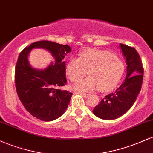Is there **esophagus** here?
Wrapping results in <instances>:
<instances>
[{
    "instance_id": "1",
    "label": "esophagus",
    "mask_w": 153,
    "mask_h": 153,
    "mask_svg": "<svg viewBox=\"0 0 153 153\" xmlns=\"http://www.w3.org/2000/svg\"><path fill=\"white\" fill-rule=\"evenodd\" d=\"M80 94L82 96H83L84 98H88L89 96H90V95H89V94H84V93H80Z\"/></svg>"
}]
</instances>
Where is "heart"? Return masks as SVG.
Masks as SVG:
<instances>
[{
	"instance_id": "1",
	"label": "heart",
	"mask_w": 153,
	"mask_h": 153,
	"mask_svg": "<svg viewBox=\"0 0 153 153\" xmlns=\"http://www.w3.org/2000/svg\"><path fill=\"white\" fill-rule=\"evenodd\" d=\"M90 76L75 84L74 88L90 92L99 88L109 92L118 85L124 73V65L117 56L106 50H85L80 57L69 61L66 73L72 82H78L88 74Z\"/></svg>"
}]
</instances>
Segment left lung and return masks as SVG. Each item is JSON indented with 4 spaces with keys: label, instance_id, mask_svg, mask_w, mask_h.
<instances>
[{
    "label": "left lung",
    "instance_id": "8db88e82",
    "mask_svg": "<svg viewBox=\"0 0 153 153\" xmlns=\"http://www.w3.org/2000/svg\"><path fill=\"white\" fill-rule=\"evenodd\" d=\"M120 48L127 65L125 80L93 110L96 117L106 120L117 119L127 113L136 101L143 84L144 68L138 52L134 47L123 44H120Z\"/></svg>",
    "mask_w": 153,
    "mask_h": 153
}]
</instances>
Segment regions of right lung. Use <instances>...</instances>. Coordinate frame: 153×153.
<instances>
[{
    "instance_id": "add662e5",
    "label": "right lung",
    "mask_w": 153,
    "mask_h": 153,
    "mask_svg": "<svg viewBox=\"0 0 153 153\" xmlns=\"http://www.w3.org/2000/svg\"><path fill=\"white\" fill-rule=\"evenodd\" d=\"M34 48L48 50L56 59L44 70L31 68L27 55ZM71 47L50 41H39L24 48L19 56L15 69L17 94L24 108L33 117L45 122L53 121L65 113L73 94L59 88L66 84L65 56Z\"/></svg>"
}]
</instances>
